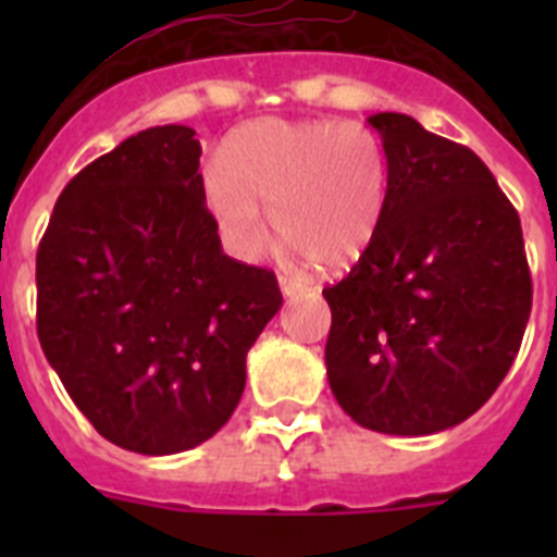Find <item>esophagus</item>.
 <instances>
[{
    "mask_svg": "<svg viewBox=\"0 0 557 557\" xmlns=\"http://www.w3.org/2000/svg\"><path fill=\"white\" fill-rule=\"evenodd\" d=\"M278 287H282L284 298H295L298 293H307L309 284L301 278H293V275H278Z\"/></svg>",
    "mask_w": 557,
    "mask_h": 557,
    "instance_id": "34e87169",
    "label": "esophagus"
}]
</instances>
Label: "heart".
I'll return each instance as SVG.
<instances>
[{
	"label": "heart",
	"mask_w": 557,
	"mask_h": 557,
	"mask_svg": "<svg viewBox=\"0 0 557 557\" xmlns=\"http://www.w3.org/2000/svg\"><path fill=\"white\" fill-rule=\"evenodd\" d=\"M387 152L362 122L259 120L203 170V198L225 250L253 262L270 218L293 253L339 270L371 248L387 209Z\"/></svg>",
	"instance_id": "heart-1"
}]
</instances>
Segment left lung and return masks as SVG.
Segmentation results:
<instances>
[{
	"label": "left lung",
	"instance_id": "1",
	"mask_svg": "<svg viewBox=\"0 0 557 557\" xmlns=\"http://www.w3.org/2000/svg\"><path fill=\"white\" fill-rule=\"evenodd\" d=\"M387 209L351 273L323 289L326 373L359 426L432 435L474 416L519 354L533 307L521 223L469 147L373 113Z\"/></svg>",
	"mask_w": 557,
	"mask_h": 557
}]
</instances>
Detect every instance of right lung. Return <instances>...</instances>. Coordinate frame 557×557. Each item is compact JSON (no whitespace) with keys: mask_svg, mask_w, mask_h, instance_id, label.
<instances>
[{"mask_svg":"<svg viewBox=\"0 0 557 557\" xmlns=\"http://www.w3.org/2000/svg\"><path fill=\"white\" fill-rule=\"evenodd\" d=\"M200 141L147 127L69 181L36 256L38 339L106 441L175 455L245 391V357L282 309L273 270L223 253Z\"/></svg>","mask_w":557,"mask_h":557,"instance_id":"1","label":"right lung"}]
</instances>
